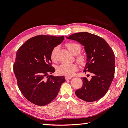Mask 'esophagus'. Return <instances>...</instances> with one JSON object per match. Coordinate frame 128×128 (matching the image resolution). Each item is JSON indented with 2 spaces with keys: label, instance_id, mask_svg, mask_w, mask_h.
Segmentation results:
<instances>
[{
  "label": "esophagus",
  "instance_id": "obj_1",
  "mask_svg": "<svg viewBox=\"0 0 128 128\" xmlns=\"http://www.w3.org/2000/svg\"><path fill=\"white\" fill-rule=\"evenodd\" d=\"M65 78H66V80H70L72 78V77H69V76H66Z\"/></svg>",
  "mask_w": 128,
  "mask_h": 128
}]
</instances>
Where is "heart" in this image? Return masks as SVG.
I'll return each mask as SVG.
<instances>
[{
	"label": "heart",
	"mask_w": 128,
	"mask_h": 128,
	"mask_svg": "<svg viewBox=\"0 0 128 128\" xmlns=\"http://www.w3.org/2000/svg\"><path fill=\"white\" fill-rule=\"evenodd\" d=\"M66 46L69 52L74 55H76L78 54L82 49L81 46L76 42H68ZM58 50H59V47L56 46L53 49L51 53L50 58L53 62H55L56 60V54ZM76 60L82 66L85 65L86 62V56L83 54H79L76 57ZM78 69V66L76 64H62L57 67L56 71L60 75L72 76L74 75L75 72L77 71Z\"/></svg>",
	"instance_id": "obj_1"
}]
</instances>
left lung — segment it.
<instances>
[{
    "label": "left lung",
    "mask_w": 128,
    "mask_h": 128,
    "mask_svg": "<svg viewBox=\"0 0 128 128\" xmlns=\"http://www.w3.org/2000/svg\"><path fill=\"white\" fill-rule=\"evenodd\" d=\"M66 38L78 42L84 46L86 64L84 72H90L91 78L83 80V86L76 95L87 102H95L105 95L113 81L115 73V55L106 40L87 32L74 34Z\"/></svg>",
    "instance_id": "obj_1"
}]
</instances>
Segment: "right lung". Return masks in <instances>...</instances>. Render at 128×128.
Wrapping results in <instances>:
<instances>
[{"instance_id": "add662e5", "label": "right lung", "mask_w": 128, "mask_h": 128, "mask_svg": "<svg viewBox=\"0 0 128 128\" xmlns=\"http://www.w3.org/2000/svg\"><path fill=\"white\" fill-rule=\"evenodd\" d=\"M64 40V36L41 34L26 40L16 52L13 69L18 87L24 97L36 105L51 102L65 82L64 76L48 75L55 72L51 53Z\"/></svg>"}]
</instances>
